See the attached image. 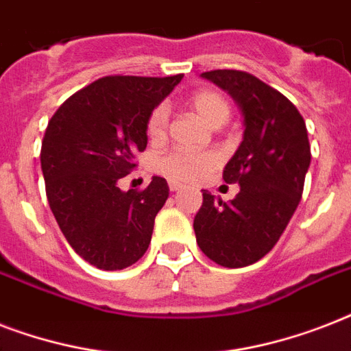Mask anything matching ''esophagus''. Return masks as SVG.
Wrapping results in <instances>:
<instances>
[{
    "mask_svg": "<svg viewBox=\"0 0 351 351\" xmlns=\"http://www.w3.org/2000/svg\"><path fill=\"white\" fill-rule=\"evenodd\" d=\"M182 184H178V182H173V180H169V189L171 191H180L182 189Z\"/></svg>",
    "mask_w": 351,
    "mask_h": 351,
    "instance_id": "obj_1",
    "label": "esophagus"
}]
</instances>
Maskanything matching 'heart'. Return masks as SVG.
I'll use <instances>...</instances> for the list:
<instances>
[{
	"label": "heart",
	"mask_w": 351,
	"mask_h": 351,
	"mask_svg": "<svg viewBox=\"0 0 351 351\" xmlns=\"http://www.w3.org/2000/svg\"><path fill=\"white\" fill-rule=\"evenodd\" d=\"M189 107L209 125L220 127L230 120L231 104L222 93L215 89L197 90L189 98ZM169 112L165 106H156L147 118V134L151 140H162L167 134ZM220 164V156L213 151H186L173 149L154 162V169L173 182L200 180Z\"/></svg>",
	"instance_id": "heart-1"
}]
</instances>
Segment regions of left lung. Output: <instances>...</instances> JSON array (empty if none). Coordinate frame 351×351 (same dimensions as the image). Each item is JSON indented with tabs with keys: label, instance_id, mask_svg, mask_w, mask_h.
Listing matches in <instances>:
<instances>
[{
	"label": "left lung",
	"instance_id": "obj_1",
	"mask_svg": "<svg viewBox=\"0 0 351 351\" xmlns=\"http://www.w3.org/2000/svg\"><path fill=\"white\" fill-rule=\"evenodd\" d=\"M202 78L233 96L245 129L222 175L239 184V195L224 202L204 191L193 228L208 258L244 267L273 250L299 206L311 160L308 131L297 107L253 74L217 69Z\"/></svg>",
	"mask_w": 351,
	"mask_h": 351
}]
</instances>
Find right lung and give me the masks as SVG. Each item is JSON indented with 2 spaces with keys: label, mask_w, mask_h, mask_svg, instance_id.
Here are the masks:
<instances>
[{
  "label": "right lung",
  "mask_w": 351,
  "mask_h": 351,
  "mask_svg": "<svg viewBox=\"0 0 351 351\" xmlns=\"http://www.w3.org/2000/svg\"><path fill=\"white\" fill-rule=\"evenodd\" d=\"M180 80L106 76L49 120L40 154L47 200L71 247L100 269H123L147 251L167 182L153 176L145 189L123 193L118 180L136 167L149 114Z\"/></svg>",
  "instance_id": "right-lung-1"
}]
</instances>
